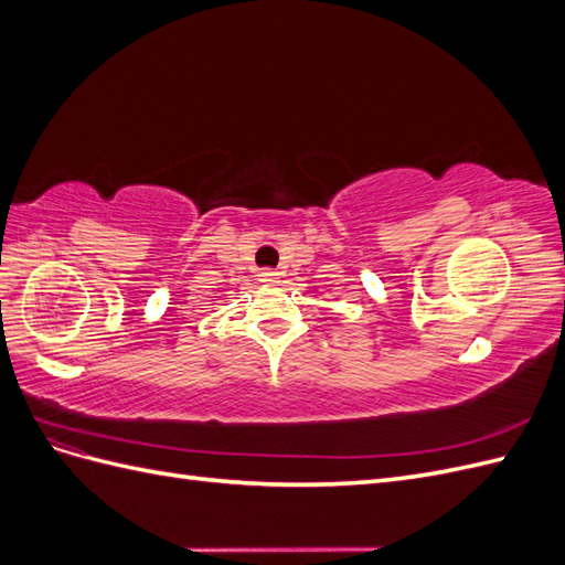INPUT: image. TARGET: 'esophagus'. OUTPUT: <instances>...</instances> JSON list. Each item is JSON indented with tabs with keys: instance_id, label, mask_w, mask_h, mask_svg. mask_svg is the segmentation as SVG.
I'll use <instances>...</instances> for the list:
<instances>
[{
	"instance_id": "34e87169",
	"label": "esophagus",
	"mask_w": 565,
	"mask_h": 565,
	"mask_svg": "<svg viewBox=\"0 0 565 565\" xmlns=\"http://www.w3.org/2000/svg\"><path fill=\"white\" fill-rule=\"evenodd\" d=\"M259 278H262V282H266V285H276V282H280V273H278V270H270V268H264V270L259 273Z\"/></svg>"
}]
</instances>
